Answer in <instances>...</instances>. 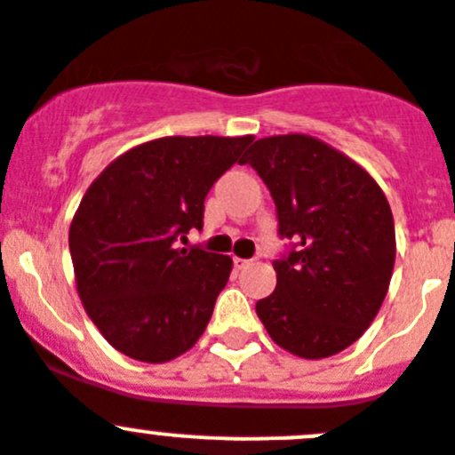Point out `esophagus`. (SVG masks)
I'll list each match as a JSON object with an SVG mask.
<instances>
[{
  "label": "esophagus",
  "mask_w": 455,
  "mask_h": 455,
  "mask_svg": "<svg viewBox=\"0 0 455 455\" xmlns=\"http://www.w3.org/2000/svg\"><path fill=\"white\" fill-rule=\"evenodd\" d=\"M233 265H235V269H247V267L251 265V262L244 260V258H233Z\"/></svg>",
  "instance_id": "esophagus-1"
}]
</instances>
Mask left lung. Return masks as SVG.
<instances>
[{
	"mask_svg": "<svg viewBox=\"0 0 455 455\" xmlns=\"http://www.w3.org/2000/svg\"><path fill=\"white\" fill-rule=\"evenodd\" d=\"M256 168L296 242L275 260V290L256 312L274 343L300 359H325L375 321L395 267L388 199L368 170L309 134L258 139L240 161Z\"/></svg>",
	"mask_w": 455,
	"mask_h": 455,
	"instance_id": "1",
	"label": "left lung"
}]
</instances>
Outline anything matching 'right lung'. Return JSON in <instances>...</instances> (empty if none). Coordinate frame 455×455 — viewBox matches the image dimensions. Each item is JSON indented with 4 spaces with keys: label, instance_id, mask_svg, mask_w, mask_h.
<instances>
[{
    "label": "right lung",
    "instance_id": "add662e5",
    "mask_svg": "<svg viewBox=\"0 0 455 455\" xmlns=\"http://www.w3.org/2000/svg\"><path fill=\"white\" fill-rule=\"evenodd\" d=\"M253 137H164L123 152L80 199L69 227L76 290L109 346L165 363L206 330L233 260L177 249L202 228L204 199Z\"/></svg>",
    "mask_w": 455,
    "mask_h": 455
}]
</instances>
